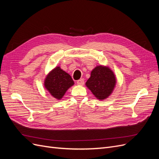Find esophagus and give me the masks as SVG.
Here are the masks:
<instances>
[{
    "mask_svg": "<svg viewBox=\"0 0 159 159\" xmlns=\"http://www.w3.org/2000/svg\"><path fill=\"white\" fill-rule=\"evenodd\" d=\"M77 84L79 85H83L84 84V80L83 78L80 79L79 80L77 81Z\"/></svg>",
    "mask_w": 159,
    "mask_h": 159,
    "instance_id": "esophagus-1",
    "label": "esophagus"
}]
</instances>
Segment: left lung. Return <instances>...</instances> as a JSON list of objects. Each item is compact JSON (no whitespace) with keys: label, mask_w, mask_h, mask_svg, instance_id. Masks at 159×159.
Wrapping results in <instances>:
<instances>
[{"label":"left lung","mask_w":159,"mask_h":159,"mask_svg":"<svg viewBox=\"0 0 159 159\" xmlns=\"http://www.w3.org/2000/svg\"><path fill=\"white\" fill-rule=\"evenodd\" d=\"M115 82L113 72L107 67L99 66L91 71L85 84L96 98L103 100L111 93Z\"/></svg>","instance_id":"8db88e82"}]
</instances>
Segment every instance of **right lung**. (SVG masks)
Instances as JSON below:
<instances>
[{"label":"right lung","instance_id":"add662e5","mask_svg":"<svg viewBox=\"0 0 159 159\" xmlns=\"http://www.w3.org/2000/svg\"><path fill=\"white\" fill-rule=\"evenodd\" d=\"M74 84L71 77L60 67H56L47 75L44 82L45 88L57 99L63 97L66 91Z\"/></svg>","mask_w":159,"mask_h":159}]
</instances>
